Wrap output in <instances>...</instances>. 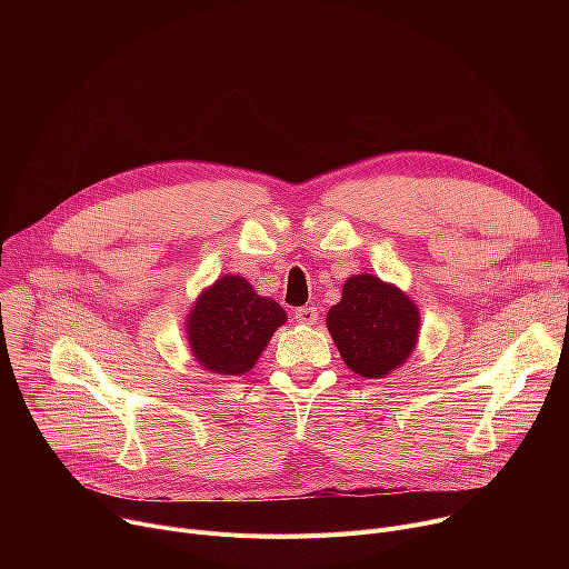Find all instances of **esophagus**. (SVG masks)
<instances>
[{"label":"esophagus","mask_w":569,"mask_h":569,"mask_svg":"<svg viewBox=\"0 0 569 569\" xmlns=\"http://www.w3.org/2000/svg\"><path fill=\"white\" fill-rule=\"evenodd\" d=\"M295 320L300 325H316L318 322V309L316 307L295 309Z\"/></svg>","instance_id":"esophagus-1"}]
</instances>
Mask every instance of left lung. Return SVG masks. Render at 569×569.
I'll return each instance as SVG.
<instances>
[{"label": "left lung", "instance_id": "left-lung-1", "mask_svg": "<svg viewBox=\"0 0 569 569\" xmlns=\"http://www.w3.org/2000/svg\"><path fill=\"white\" fill-rule=\"evenodd\" d=\"M341 360L362 378H385L408 362L420 339V311L395 283L373 274L346 279L341 300L327 311Z\"/></svg>", "mask_w": 569, "mask_h": 569}]
</instances>
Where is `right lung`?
Wrapping results in <instances>:
<instances>
[{
    "label": "right lung",
    "instance_id": "1",
    "mask_svg": "<svg viewBox=\"0 0 569 569\" xmlns=\"http://www.w3.org/2000/svg\"><path fill=\"white\" fill-rule=\"evenodd\" d=\"M288 320L283 307L262 297L239 274L207 286L187 313L184 332L196 362L217 376L253 369L269 339Z\"/></svg>",
    "mask_w": 569,
    "mask_h": 569
}]
</instances>
